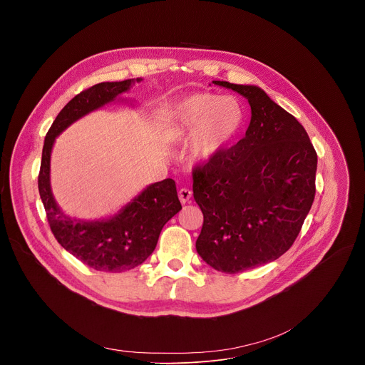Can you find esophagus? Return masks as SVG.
<instances>
[{
	"label": "esophagus",
	"mask_w": 365,
	"mask_h": 365,
	"mask_svg": "<svg viewBox=\"0 0 365 365\" xmlns=\"http://www.w3.org/2000/svg\"><path fill=\"white\" fill-rule=\"evenodd\" d=\"M178 196H179V200L182 203H187L190 200V197H192V190L187 189V187H180Z\"/></svg>",
	"instance_id": "esophagus-1"
}]
</instances>
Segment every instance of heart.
<instances>
[{
	"mask_svg": "<svg viewBox=\"0 0 365 365\" xmlns=\"http://www.w3.org/2000/svg\"><path fill=\"white\" fill-rule=\"evenodd\" d=\"M244 120L241 103L234 96L195 93L179 101L169 120V130L180 143L192 141L195 160H210L240 131Z\"/></svg>",
	"mask_w": 365,
	"mask_h": 365,
	"instance_id": "obj_1",
	"label": "heart"
}]
</instances>
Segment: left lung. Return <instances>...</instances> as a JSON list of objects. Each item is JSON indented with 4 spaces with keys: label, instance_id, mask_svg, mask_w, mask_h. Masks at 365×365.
I'll list each match as a JSON object with an SVG mask.
<instances>
[{
    "label": "left lung",
    "instance_id": "1",
    "mask_svg": "<svg viewBox=\"0 0 365 365\" xmlns=\"http://www.w3.org/2000/svg\"><path fill=\"white\" fill-rule=\"evenodd\" d=\"M248 99L245 137L192 170L203 214L196 251L235 274L270 263L297 238L315 199L318 155L303 125L257 86L212 81Z\"/></svg>",
    "mask_w": 365,
    "mask_h": 365
}]
</instances>
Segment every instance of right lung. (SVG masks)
<instances>
[{
    "label": "right lung",
    "mask_w": 365,
    "mask_h": 365,
    "mask_svg": "<svg viewBox=\"0 0 365 365\" xmlns=\"http://www.w3.org/2000/svg\"><path fill=\"white\" fill-rule=\"evenodd\" d=\"M131 83L134 79L101 82L72 98L46 134L38 172V193L48 227L58 242L83 264L107 273L133 270L154 251L165 224L182 210L176 183L173 179H165L150 185L111 220L96 222L71 220L51 196L50 153L55 138L68 125L128 91Z\"/></svg>",
    "instance_id": "right-lung-1"
}]
</instances>
